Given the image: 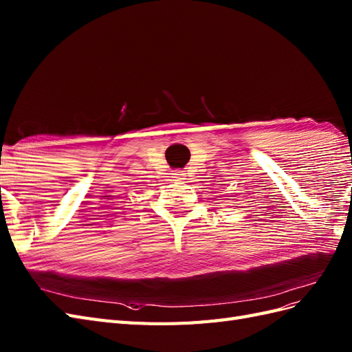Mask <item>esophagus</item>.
I'll return each instance as SVG.
<instances>
[{"mask_svg": "<svg viewBox=\"0 0 352 352\" xmlns=\"http://www.w3.org/2000/svg\"><path fill=\"white\" fill-rule=\"evenodd\" d=\"M172 175H173V176H172L173 180H177V182H184V180L186 179V177H185L186 173H184L182 170H175V172H173Z\"/></svg>", "mask_w": 352, "mask_h": 352, "instance_id": "obj_1", "label": "esophagus"}]
</instances>
